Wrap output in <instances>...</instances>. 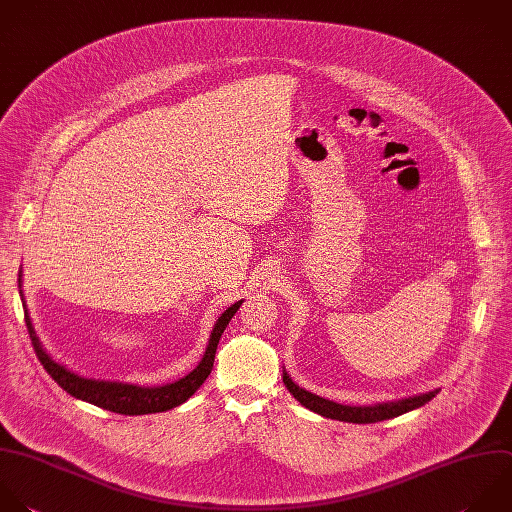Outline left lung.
<instances>
[{"label": "left lung", "mask_w": 512, "mask_h": 512, "mask_svg": "<svg viewBox=\"0 0 512 512\" xmlns=\"http://www.w3.org/2000/svg\"><path fill=\"white\" fill-rule=\"evenodd\" d=\"M286 388L294 394V398L306 406L312 412H318L326 418H334V420H344V422H354V424H368V422H378V420H386V418H394L398 414H404L408 410H414L422 404H426L428 400H432L438 390H432L428 394H420V396H412V398H404L398 402H388V404H376V406H346V404H338L326 398H320L304 388H300L298 384L292 382V378L284 372L282 376Z\"/></svg>", "instance_id": "obj_1"}]
</instances>
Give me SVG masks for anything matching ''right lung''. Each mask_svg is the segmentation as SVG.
I'll return each instance as SVG.
<instances>
[{"label":"right lung","instance_id":"obj_1","mask_svg":"<svg viewBox=\"0 0 512 512\" xmlns=\"http://www.w3.org/2000/svg\"><path fill=\"white\" fill-rule=\"evenodd\" d=\"M242 300L232 304L216 322L206 354L202 358V362L184 378H180L178 382L166 384V386H154V388H142V386H134V384H122V382H104V380H88L82 378L74 372H70L68 368H64L62 364H58L50 354H46V350L42 348L36 330L30 322L28 310H26V326L30 332V340L34 346V352L38 356V360L44 364L46 372L72 396L86 400L90 404H96L104 410H112L118 414H152V412H164L170 410L174 406H180L182 402H186L200 386L202 382L208 378V374L212 372L214 366V356H216V348L220 342L222 332L226 330L228 322L232 320V316L236 314V310L240 308Z\"/></svg>","mask_w":512,"mask_h":512}]
</instances>
